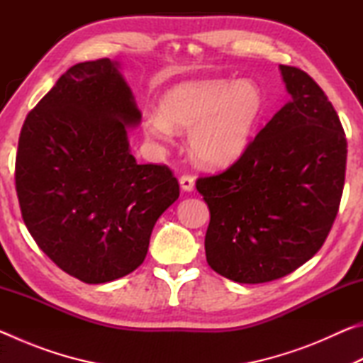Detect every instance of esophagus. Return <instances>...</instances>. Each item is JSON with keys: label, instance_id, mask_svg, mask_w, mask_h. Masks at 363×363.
I'll use <instances>...</instances> for the list:
<instances>
[{"label": "esophagus", "instance_id": "34e87169", "mask_svg": "<svg viewBox=\"0 0 363 363\" xmlns=\"http://www.w3.org/2000/svg\"><path fill=\"white\" fill-rule=\"evenodd\" d=\"M179 186H181L184 192H192L194 187H195V179L192 176L184 174V176H181V179H179Z\"/></svg>", "mask_w": 363, "mask_h": 363}]
</instances>
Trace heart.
I'll return each mask as SVG.
<instances>
[{"mask_svg": "<svg viewBox=\"0 0 363 363\" xmlns=\"http://www.w3.org/2000/svg\"><path fill=\"white\" fill-rule=\"evenodd\" d=\"M266 108V94L255 79H194L164 93L158 112L144 118V131L163 143L176 131H189L194 162L218 169L247 152Z\"/></svg>", "mask_w": 363, "mask_h": 363, "instance_id": "heart-1", "label": "heart"}]
</instances>
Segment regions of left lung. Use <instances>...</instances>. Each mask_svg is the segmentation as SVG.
Masks as SVG:
<instances>
[{"mask_svg":"<svg viewBox=\"0 0 363 363\" xmlns=\"http://www.w3.org/2000/svg\"><path fill=\"white\" fill-rule=\"evenodd\" d=\"M291 99L224 173L200 177L206 261L238 284L291 274L322 248L340 208L346 134L320 86L280 65Z\"/></svg>","mask_w":363,"mask_h":363,"instance_id":"obj_1","label":"left lung"}]
</instances>
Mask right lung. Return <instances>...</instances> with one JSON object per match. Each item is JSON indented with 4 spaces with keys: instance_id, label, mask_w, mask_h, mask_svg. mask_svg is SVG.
I'll use <instances>...</instances> for the list:
<instances>
[{
    "instance_id": "obj_1",
    "label": "right lung",
    "mask_w": 363,
    "mask_h": 363,
    "mask_svg": "<svg viewBox=\"0 0 363 363\" xmlns=\"http://www.w3.org/2000/svg\"><path fill=\"white\" fill-rule=\"evenodd\" d=\"M140 116L120 64L99 59L70 67L23 121V223L43 253L84 284L138 269L157 219L179 196L169 168L131 155L128 128Z\"/></svg>"
}]
</instances>
